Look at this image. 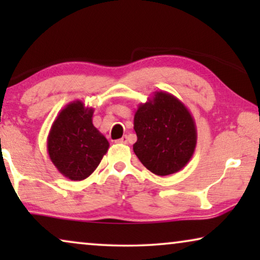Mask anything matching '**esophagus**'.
I'll return each mask as SVG.
<instances>
[{
	"mask_svg": "<svg viewBox=\"0 0 260 260\" xmlns=\"http://www.w3.org/2000/svg\"><path fill=\"white\" fill-rule=\"evenodd\" d=\"M127 142H129V137L126 136H123L122 138H120V140H118V143H123V144H127Z\"/></svg>",
	"mask_w": 260,
	"mask_h": 260,
	"instance_id": "1",
	"label": "esophagus"
}]
</instances>
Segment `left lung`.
Listing matches in <instances>:
<instances>
[{"instance_id":"1","label":"left lung","mask_w":260,"mask_h":260,"mask_svg":"<svg viewBox=\"0 0 260 260\" xmlns=\"http://www.w3.org/2000/svg\"><path fill=\"white\" fill-rule=\"evenodd\" d=\"M134 129L137 135L135 154L158 176L180 172L197 147L193 116L180 99L166 91H156L148 102L138 105Z\"/></svg>"}]
</instances>
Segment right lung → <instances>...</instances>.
Listing matches in <instances>:
<instances>
[{
  "mask_svg": "<svg viewBox=\"0 0 260 260\" xmlns=\"http://www.w3.org/2000/svg\"><path fill=\"white\" fill-rule=\"evenodd\" d=\"M93 111L81 101L71 102L49 130V158L60 174L72 181L90 176L109 149L108 140L92 123Z\"/></svg>",
  "mask_w": 260,
  "mask_h": 260,
  "instance_id": "add662e5",
  "label": "right lung"
}]
</instances>
